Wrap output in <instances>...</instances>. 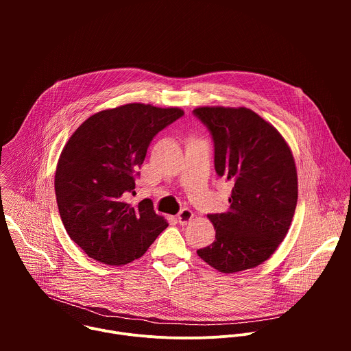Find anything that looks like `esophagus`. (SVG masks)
Returning a JSON list of instances; mask_svg holds the SVG:
<instances>
[{"mask_svg":"<svg viewBox=\"0 0 351 351\" xmlns=\"http://www.w3.org/2000/svg\"><path fill=\"white\" fill-rule=\"evenodd\" d=\"M193 217H194L193 211L184 208V210H182V211L178 214V218H176V219H178V222H179L180 225H187V223L193 219Z\"/></svg>","mask_w":351,"mask_h":351,"instance_id":"34e87169","label":"esophagus"}]
</instances>
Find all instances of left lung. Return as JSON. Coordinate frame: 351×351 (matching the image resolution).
Wrapping results in <instances>:
<instances>
[{
	"label": "left lung",
	"mask_w": 351,
	"mask_h": 351,
	"mask_svg": "<svg viewBox=\"0 0 351 351\" xmlns=\"http://www.w3.org/2000/svg\"><path fill=\"white\" fill-rule=\"evenodd\" d=\"M194 115L213 134L217 173L233 184L228 211L208 215L214 243L197 254L222 274L256 268L276 252L294 215L291 149L274 125L248 108L198 107Z\"/></svg>",
	"instance_id": "8db88e82"
}]
</instances>
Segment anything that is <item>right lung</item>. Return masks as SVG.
I'll return each instance as SVG.
<instances>
[{
	"mask_svg": "<svg viewBox=\"0 0 351 351\" xmlns=\"http://www.w3.org/2000/svg\"><path fill=\"white\" fill-rule=\"evenodd\" d=\"M183 114L132 103L88 117L66 141L56 171L57 204L69 237L90 258L132 263L168 226L152 199L132 206L126 197L153 137Z\"/></svg>",
	"mask_w": 351,
	"mask_h": 351,
	"instance_id": "add662e5",
	"label": "right lung"
}]
</instances>
